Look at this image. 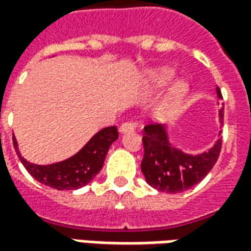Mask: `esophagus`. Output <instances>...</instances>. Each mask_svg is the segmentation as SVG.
<instances>
[{
  "label": "esophagus",
  "instance_id": "1",
  "mask_svg": "<svg viewBox=\"0 0 251 251\" xmlns=\"http://www.w3.org/2000/svg\"><path fill=\"white\" fill-rule=\"evenodd\" d=\"M134 130V125L131 122H125L120 126V133L121 134H125V133H130Z\"/></svg>",
  "mask_w": 251,
  "mask_h": 251
}]
</instances>
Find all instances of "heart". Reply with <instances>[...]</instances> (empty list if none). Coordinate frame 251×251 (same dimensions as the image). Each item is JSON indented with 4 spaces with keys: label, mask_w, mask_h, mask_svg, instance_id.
<instances>
[{
    "label": "heart",
    "mask_w": 251,
    "mask_h": 251,
    "mask_svg": "<svg viewBox=\"0 0 251 251\" xmlns=\"http://www.w3.org/2000/svg\"><path fill=\"white\" fill-rule=\"evenodd\" d=\"M175 79V71L172 68H154L147 74L145 77V86L149 91H157L164 86H167ZM187 93V84L183 80H177L172 84L169 91L163 97L161 102L158 103L156 114L161 120H167L169 117L177 111L181 100L185 97Z\"/></svg>",
    "instance_id": "obj_1"
}]
</instances>
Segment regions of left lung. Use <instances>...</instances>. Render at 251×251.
Returning a JSON list of instances; mask_svg holds the SVG:
<instances>
[{
	"instance_id": "8db88e82",
	"label": "left lung",
	"mask_w": 251,
	"mask_h": 251,
	"mask_svg": "<svg viewBox=\"0 0 251 251\" xmlns=\"http://www.w3.org/2000/svg\"><path fill=\"white\" fill-rule=\"evenodd\" d=\"M216 98L222 100L219 87ZM219 104V102H216ZM219 124H223V107L218 110ZM144 158L141 171L147 183L157 191L179 194L200 183L208 175L219 157L222 148L221 131L215 144L205 152L191 154L171 141L168 126L148 125L144 127Z\"/></svg>"
}]
</instances>
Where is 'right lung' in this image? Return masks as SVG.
<instances>
[{
  "instance_id": "1",
  "label": "right lung",
  "mask_w": 251,
  "mask_h": 251,
  "mask_svg": "<svg viewBox=\"0 0 251 251\" xmlns=\"http://www.w3.org/2000/svg\"><path fill=\"white\" fill-rule=\"evenodd\" d=\"M117 140L118 130L115 126L103 127L97 131L74 156L48 165H39L25 160L21 156L14 136L13 145L20 161L39 183L59 191H74L88 184L99 174L111 144Z\"/></svg>"
}]
</instances>
